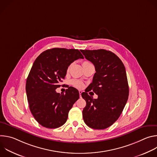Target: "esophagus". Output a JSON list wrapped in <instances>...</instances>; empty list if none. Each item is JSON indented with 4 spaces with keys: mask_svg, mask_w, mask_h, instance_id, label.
<instances>
[{
    "mask_svg": "<svg viewBox=\"0 0 157 157\" xmlns=\"http://www.w3.org/2000/svg\"><path fill=\"white\" fill-rule=\"evenodd\" d=\"M79 97L81 98V93H82V91H79Z\"/></svg>",
    "mask_w": 157,
    "mask_h": 157,
    "instance_id": "1",
    "label": "esophagus"
}]
</instances>
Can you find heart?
Listing matches in <instances>:
<instances>
[{"instance_id": "1", "label": "heart", "mask_w": 157, "mask_h": 157, "mask_svg": "<svg viewBox=\"0 0 157 157\" xmlns=\"http://www.w3.org/2000/svg\"><path fill=\"white\" fill-rule=\"evenodd\" d=\"M89 63V62H88V61H84V62H82V65L84 64H86V63ZM71 82L72 85H73L74 86L78 87V88H81L83 86V83L81 81H79V80L74 79V80H72Z\"/></svg>"}]
</instances>
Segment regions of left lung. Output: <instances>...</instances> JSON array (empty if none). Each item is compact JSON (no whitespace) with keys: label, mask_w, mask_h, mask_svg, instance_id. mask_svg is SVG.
Segmentation results:
<instances>
[{"label":"left lung","mask_w":157,"mask_h":157,"mask_svg":"<svg viewBox=\"0 0 157 157\" xmlns=\"http://www.w3.org/2000/svg\"><path fill=\"white\" fill-rule=\"evenodd\" d=\"M86 59L95 66L93 82L81 93L86 105L82 110L85 124L94 129H105L120 117L128 97V85L125 66L114 53L105 50H81ZM98 95L93 99L87 92Z\"/></svg>","instance_id":"8db88e82"}]
</instances>
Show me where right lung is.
<instances>
[{
    "instance_id": "1",
    "label": "right lung",
    "mask_w": 157,
    "mask_h": 157,
    "mask_svg": "<svg viewBox=\"0 0 157 157\" xmlns=\"http://www.w3.org/2000/svg\"><path fill=\"white\" fill-rule=\"evenodd\" d=\"M84 58L78 50L55 48L41 53L34 61L26 82L30 110L42 126L56 128L67 121L70 110L79 99V93L69 87L65 94L56 92L64 79L68 66Z\"/></svg>"
}]
</instances>
